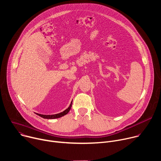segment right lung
I'll return each mask as SVG.
<instances>
[{
  "mask_svg": "<svg viewBox=\"0 0 161 161\" xmlns=\"http://www.w3.org/2000/svg\"><path fill=\"white\" fill-rule=\"evenodd\" d=\"M72 102H71L70 105H69V107H68V108H67L65 110H64L62 112H60L59 114H54V115H42V114H36L42 117V118H44V119H56V118H61V117L66 115L70 110L71 107H72Z\"/></svg>",
  "mask_w": 161,
  "mask_h": 161,
  "instance_id": "obj_1",
  "label": "right lung"
}]
</instances>
